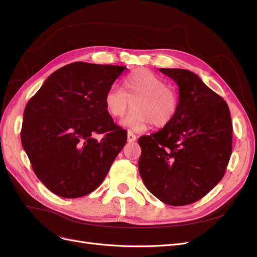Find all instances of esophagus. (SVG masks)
<instances>
[{"label":"esophagus","instance_id":"1","mask_svg":"<svg viewBox=\"0 0 257 257\" xmlns=\"http://www.w3.org/2000/svg\"><path fill=\"white\" fill-rule=\"evenodd\" d=\"M136 139H137V136L135 134L132 133L131 131H128L127 132V142L128 143H133V142L136 141Z\"/></svg>","mask_w":257,"mask_h":257}]
</instances>
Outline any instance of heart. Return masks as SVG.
I'll return each mask as SVG.
<instances>
[{"mask_svg":"<svg viewBox=\"0 0 257 257\" xmlns=\"http://www.w3.org/2000/svg\"><path fill=\"white\" fill-rule=\"evenodd\" d=\"M135 97V109L123 124L132 131H143L148 124L164 127L174 120L179 107L177 92L149 69L138 68L123 80L122 89L111 87L105 94V106L114 118H122Z\"/></svg>","mask_w":257,"mask_h":257,"instance_id":"heart-1","label":"heart"}]
</instances>
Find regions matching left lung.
Returning a JSON list of instances; mask_svg holds the SVG:
<instances>
[{"label": "left lung", "instance_id": "8db88e82", "mask_svg": "<svg viewBox=\"0 0 257 257\" xmlns=\"http://www.w3.org/2000/svg\"><path fill=\"white\" fill-rule=\"evenodd\" d=\"M179 88L174 120L142 136L139 174L146 188L169 206L195 203L221 181L231 154L226 102L188 69L160 68Z\"/></svg>", "mask_w": 257, "mask_h": 257}]
</instances>
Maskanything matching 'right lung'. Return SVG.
<instances>
[{
  "instance_id": "obj_1",
  "label": "right lung",
  "mask_w": 257,
  "mask_h": 257,
  "mask_svg": "<svg viewBox=\"0 0 257 257\" xmlns=\"http://www.w3.org/2000/svg\"><path fill=\"white\" fill-rule=\"evenodd\" d=\"M125 68L75 62L52 73L28 102L22 147L37 178L56 195L77 198L94 191L125 146L126 131L105 106L106 92Z\"/></svg>"
}]
</instances>
